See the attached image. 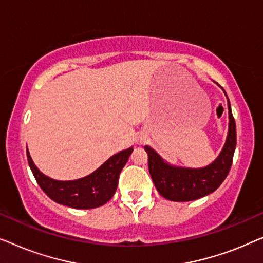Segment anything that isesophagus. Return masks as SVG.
Here are the masks:
<instances>
[{"label":"esophagus","instance_id":"obj_1","mask_svg":"<svg viewBox=\"0 0 263 263\" xmlns=\"http://www.w3.org/2000/svg\"><path fill=\"white\" fill-rule=\"evenodd\" d=\"M146 139H147V136L144 132H142V133H139V135H137L136 143L138 144V145H143V144L146 143Z\"/></svg>","mask_w":263,"mask_h":263}]
</instances>
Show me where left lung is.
<instances>
[{
    "label": "left lung",
    "instance_id": "obj_1",
    "mask_svg": "<svg viewBox=\"0 0 263 263\" xmlns=\"http://www.w3.org/2000/svg\"><path fill=\"white\" fill-rule=\"evenodd\" d=\"M221 90L228 100L229 128L223 149L212 163L202 168L177 167L164 161L151 146H144L149 155V172L155 187L168 200L192 201L209 195L220 186L230 172L236 149V123L228 95L223 88Z\"/></svg>",
    "mask_w": 263,
    "mask_h": 263
}]
</instances>
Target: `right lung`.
I'll list each match as a JSON object with an SVG mask.
<instances>
[{"mask_svg": "<svg viewBox=\"0 0 263 263\" xmlns=\"http://www.w3.org/2000/svg\"><path fill=\"white\" fill-rule=\"evenodd\" d=\"M133 147L120 151L89 175L77 180L59 181L46 176L33 162L27 149L29 168L47 197L57 204L72 209L88 210L105 205L116 193L120 172L132 154Z\"/></svg>", "mask_w": 263, "mask_h": 263, "instance_id": "right-lung-1", "label": "right lung"}]
</instances>
